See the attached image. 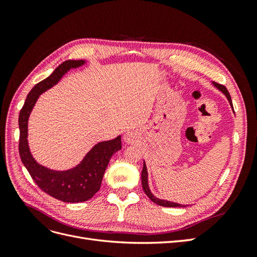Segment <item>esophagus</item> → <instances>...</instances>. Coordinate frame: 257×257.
Returning a JSON list of instances; mask_svg holds the SVG:
<instances>
[{
  "label": "esophagus",
  "mask_w": 257,
  "mask_h": 257,
  "mask_svg": "<svg viewBox=\"0 0 257 257\" xmlns=\"http://www.w3.org/2000/svg\"><path fill=\"white\" fill-rule=\"evenodd\" d=\"M123 139L126 144H134L137 141V136L134 132H127V133H125V135L123 136Z\"/></svg>",
  "instance_id": "1"
}]
</instances>
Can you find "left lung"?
Listing matches in <instances>:
<instances>
[{
	"instance_id": "1",
	"label": "left lung",
	"mask_w": 257,
	"mask_h": 257,
	"mask_svg": "<svg viewBox=\"0 0 257 257\" xmlns=\"http://www.w3.org/2000/svg\"><path fill=\"white\" fill-rule=\"evenodd\" d=\"M213 85L214 87H216L217 89H219L222 93H224L225 96L227 97L228 102L230 104V106L232 107V103H231V97L229 95V93L227 91V89L224 87L223 84H220V83H215L213 82ZM142 184H143V189H144V192L146 193V195L149 197L153 203H155L157 205H160V206H163V207H186L184 205H181V204H177V203H173V201H169V200H164V199H160L158 197H155L153 194L151 193L150 189H149V184H148V172H147V166H146V163L144 162V167H143V172H142Z\"/></svg>"
}]
</instances>
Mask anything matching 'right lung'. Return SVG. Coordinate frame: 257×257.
<instances>
[{
    "instance_id": "add662e5",
    "label": "right lung",
    "mask_w": 257,
    "mask_h": 257,
    "mask_svg": "<svg viewBox=\"0 0 257 257\" xmlns=\"http://www.w3.org/2000/svg\"><path fill=\"white\" fill-rule=\"evenodd\" d=\"M84 64L83 60H67L54 72L34 85L30 91L19 113V154L23 165L42 191L64 203H82L94 196L102 184L103 176L112 154L121 150V136L95 145L76 167L58 172L38 164L28 145V120L31 111L43 92L52 88L71 68Z\"/></svg>"
}]
</instances>
